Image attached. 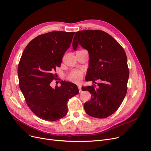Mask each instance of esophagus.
I'll use <instances>...</instances> for the list:
<instances>
[{"label": "esophagus", "instance_id": "1", "mask_svg": "<svg viewBox=\"0 0 151 151\" xmlns=\"http://www.w3.org/2000/svg\"><path fill=\"white\" fill-rule=\"evenodd\" d=\"M78 89H79V91H80V92H81V86L80 84H79V85H78Z\"/></svg>", "mask_w": 151, "mask_h": 151}]
</instances>
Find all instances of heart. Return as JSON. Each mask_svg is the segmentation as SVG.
Segmentation results:
<instances>
[{"label": "heart", "instance_id": "b5f03b06", "mask_svg": "<svg viewBox=\"0 0 151 151\" xmlns=\"http://www.w3.org/2000/svg\"><path fill=\"white\" fill-rule=\"evenodd\" d=\"M84 73L83 70H73L69 73L68 78L71 81L78 83L83 79Z\"/></svg>", "mask_w": 151, "mask_h": 151}]
</instances>
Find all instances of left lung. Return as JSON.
Segmentation results:
<instances>
[{
    "instance_id": "left-lung-1",
    "label": "left lung",
    "mask_w": 151,
    "mask_h": 151,
    "mask_svg": "<svg viewBox=\"0 0 151 151\" xmlns=\"http://www.w3.org/2000/svg\"><path fill=\"white\" fill-rule=\"evenodd\" d=\"M78 44L89 55L86 80L97 84V88L94 84L82 87L91 94L84 109L89 116L105 119L116 112L127 94L129 69L126 53L114 37L101 30L76 32L73 40L75 50ZM97 79L100 83L95 82Z\"/></svg>"
}]
</instances>
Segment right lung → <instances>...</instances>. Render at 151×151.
I'll list each match as a JSON object with an SVG mask.
<instances>
[{"instance_id": "add662e5", "label": "right lung", "mask_w": 151, "mask_h": 151, "mask_svg": "<svg viewBox=\"0 0 151 151\" xmlns=\"http://www.w3.org/2000/svg\"><path fill=\"white\" fill-rule=\"evenodd\" d=\"M75 32L52 31L39 35L24 49L18 67L19 86L30 110L44 120L54 122L67 115V102L79 93L76 85L56 80L54 71L61 65Z\"/></svg>"}]
</instances>
